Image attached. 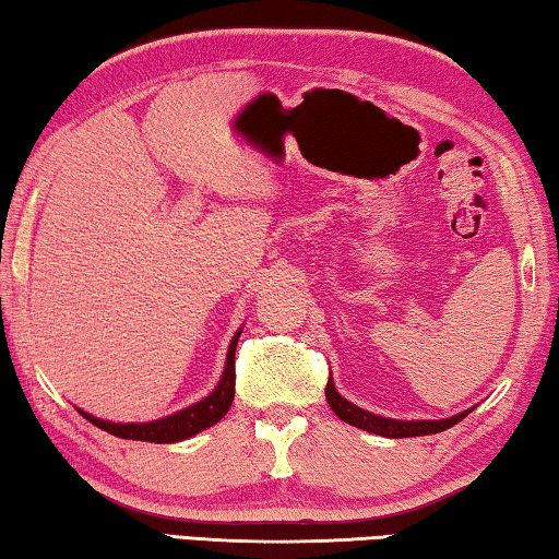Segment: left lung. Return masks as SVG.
Returning <instances> with one entry per match:
<instances>
[{"label":"left lung","mask_w":559,"mask_h":559,"mask_svg":"<svg viewBox=\"0 0 559 559\" xmlns=\"http://www.w3.org/2000/svg\"><path fill=\"white\" fill-rule=\"evenodd\" d=\"M325 400L330 404V409H333L343 421L353 424V427H357V429L372 431V433H377V437H386V439H406V437H427V433H439L443 429H451L453 424H459L461 419H466V414H471V412H463V414L451 416V419H441V421L384 419V416L365 412V409H359V406L343 400V396L337 394L333 380H328V384H325Z\"/></svg>","instance_id":"8db88e82"}]
</instances>
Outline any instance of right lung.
I'll use <instances>...</instances> for the list:
<instances>
[{
  "instance_id": "obj_1",
  "label": "right lung",
  "mask_w": 559,
  "mask_h": 559,
  "mask_svg": "<svg viewBox=\"0 0 559 559\" xmlns=\"http://www.w3.org/2000/svg\"><path fill=\"white\" fill-rule=\"evenodd\" d=\"M239 335L236 333L231 345H229V355H226V367L222 374V382L216 390L204 396L202 402H197L187 409L177 412L173 416H165L159 421H147V424H112V421H103L91 416L86 412H81V416H86L91 424H96L98 429L112 433V437L120 439H132V441H153V443H175L194 437L202 429L212 427L222 419V416L229 412V406L234 402V384H236V370H234V353H236V343H239Z\"/></svg>"
}]
</instances>
